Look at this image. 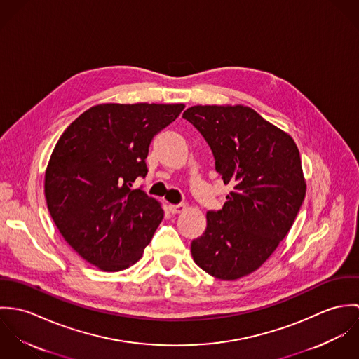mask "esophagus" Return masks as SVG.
I'll return each mask as SVG.
<instances>
[{
  "instance_id": "obj_1",
  "label": "esophagus",
  "mask_w": 359,
  "mask_h": 359,
  "mask_svg": "<svg viewBox=\"0 0 359 359\" xmlns=\"http://www.w3.org/2000/svg\"><path fill=\"white\" fill-rule=\"evenodd\" d=\"M168 210L171 214H181L187 210V205H168Z\"/></svg>"
}]
</instances>
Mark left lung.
<instances>
[{"mask_svg":"<svg viewBox=\"0 0 359 359\" xmlns=\"http://www.w3.org/2000/svg\"><path fill=\"white\" fill-rule=\"evenodd\" d=\"M208 144L215 171L233 191L207 211L194 261L208 275L235 280L258 269L290 231L306 198L293 138L243 104H198L182 114Z\"/></svg>","mask_w":359,"mask_h":359,"instance_id":"left-lung-1","label":"left lung"}]
</instances>
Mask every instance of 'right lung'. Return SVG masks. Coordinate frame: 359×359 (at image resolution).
Here are the masks:
<instances>
[{
	"label": "right lung",
	"mask_w": 359,
	"mask_h": 359,
	"mask_svg": "<svg viewBox=\"0 0 359 359\" xmlns=\"http://www.w3.org/2000/svg\"><path fill=\"white\" fill-rule=\"evenodd\" d=\"M184 103H102L60 135L46 170L52 219L79 256L106 272L135 264L163 219L160 203L141 189L154 135Z\"/></svg>",
	"instance_id": "add662e5"
}]
</instances>
